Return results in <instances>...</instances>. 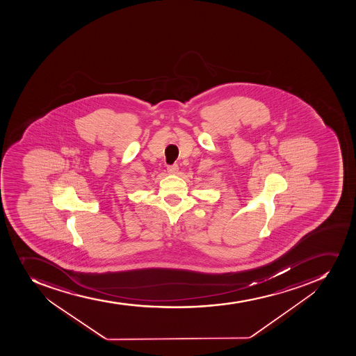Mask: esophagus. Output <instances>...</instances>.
I'll return each mask as SVG.
<instances>
[{
  "label": "esophagus",
  "mask_w": 356,
  "mask_h": 356,
  "mask_svg": "<svg viewBox=\"0 0 356 356\" xmlns=\"http://www.w3.org/2000/svg\"><path fill=\"white\" fill-rule=\"evenodd\" d=\"M167 172L170 174H177L179 172V166H177V163H174L172 166L167 167Z\"/></svg>",
  "instance_id": "obj_1"
}]
</instances>
